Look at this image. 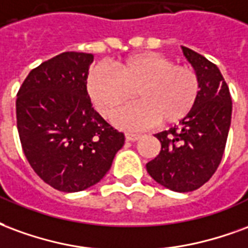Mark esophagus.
<instances>
[{"mask_svg":"<svg viewBox=\"0 0 248 248\" xmlns=\"http://www.w3.org/2000/svg\"><path fill=\"white\" fill-rule=\"evenodd\" d=\"M125 139L128 140V141H136V140H139L140 139V135L139 133H125Z\"/></svg>","mask_w":248,"mask_h":248,"instance_id":"obj_1","label":"esophagus"}]
</instances>
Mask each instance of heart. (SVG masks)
Instances as JSON below:
<instances>
[{
	"instance_id": "1",
	"label": "heart",
	"mask_w": 248,
	"mask_h": 248,
	"mask_svg": "<svg viewBox=\"0 0 248 248\" xmlns=\"http://www.w3.org/2000/svg\"><path fill=\"white\" fill-rule=\"evenodd\" d=\"M93 106L111 119L136 95L139 102L116 116L119 125L139 129L180 122L200 95V79L190 67L174 64L157 52H141L109 67L93 68L87 79Z\"/></svg>"
}]
</instances>
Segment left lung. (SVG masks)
<instances>
[{"label": "left lung", "instance_id": "1", "mask_svg": "<svg viewBox=\"0 0 248 248\" xmlns=\"http://www.w3.org/2000/svg\"><path fill=\"white\" fill-rule=\"evenodd\" d=\"M200 79V95L180 125L155 136L161 151L146 164L149 176L178 193L193 191L211 178L225 152L231 124V96L219 68L198 52L182 46Z\"/></svg>", "mask_w": 248, "mask_h": 248}]
</instances>
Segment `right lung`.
I'll list each match as a JSON object with an SVG mask.
<instances>
[{
  "label": "right lung",
  "mask_w": 248,
  "mask_h": 248,
  "mask_svg": "<svg viewBox=\"0 0 248 248\" xmlns=\"http://www.w3.org/2000/svg\"><path fill=\"white\" fill-rule=\"evenodd\" d=\"M92 54L62 52L31 70L17 93L23 153L43 181L66 193L100 181L125 140L92 107Z\"/></svg>",
  "instance_id": "1"
}]
</instances>
